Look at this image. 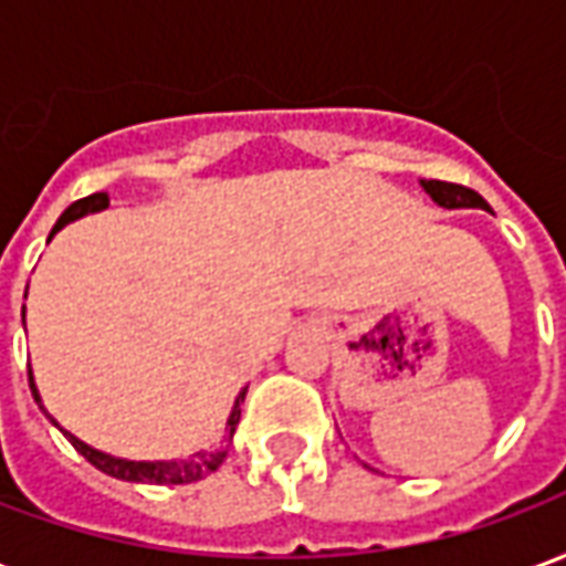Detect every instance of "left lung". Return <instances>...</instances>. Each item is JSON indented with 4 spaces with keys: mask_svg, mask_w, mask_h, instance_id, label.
Wrapping results in <instances>:
<instances>
[{
    "mask_svg": "<svg viewBox=\"0 0 566 566\" xmlns=\"http://www.w3.org/2000/svg\"><path fill=\"white\" fill-rule=\"evenodd\" d=\"M421 187H424V193L433 202H437L439 209H488V202L475 190L463 185H449V181H437V178H421Z\"/></svg>",
    "mask_w": 566,
    "mask_h": 566,
    "instance_id": "left-lung-1",
    "label": "left lung"
}]
</instances>
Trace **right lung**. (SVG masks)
<instances>
[{"instance_id":"1","label":"right lung","mask_w":566,"mask_h":566,"mask_svg":"<svg viewBox=\"0 0 566 566\" xmlns=\"http://www.w3.org/2000/svg\"><path fill=\"white\" fill-rule=\"evenodd\" d=\"M103 209H108V193H105V190L78 199V202H72V206L60 214V221L54 223V230H51L48 239H54V233H60L66 223L78 221V218H84V214H96V211H103ZM23 324H27V306H23ZM30 388H32V397H35V403L42 406V394H39V388H35L32 369H30ZM245 394L248 388H242L239 397H235L233 409H230V418H227V427H223L221 446H214V449L209 451H197V454H187V458H172V461H129V458H115V454L93 449V446H87L84 439H78L75 433L63 430L60 421L51 418V412H48L44 406H42V412L51 418V424L63 430V437L78 449V454H84V458H87L96 470H103L105 475H115V479H120V482H145V485H190V482H199V479H206L209 473H214V470L227 461V449H230V442H233L235 424H239L242 403H245Z\"/></svg>"}]
</instances>
